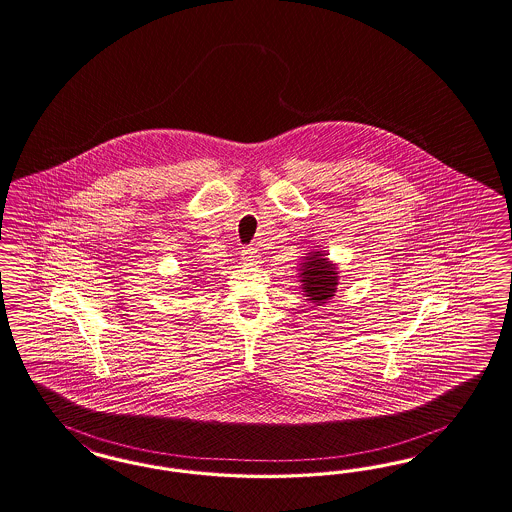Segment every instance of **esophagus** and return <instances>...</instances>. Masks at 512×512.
<instances>
[{"label": "esophagus", "instance_id": "esophagus-1", "mask_svg": "<svg viewBox=\"0 0 512 512\" xmlns=\"http://www.w3.org/2000/svg\"><path fill=\"white\" fill-rule=\"evenodd\" d=\"M242 259H244V265L257 266L261 263V253L257 251V247H247L242 251Z\"/></svg>", "mask_w": 512, "mask_h": 512}]
</instances>
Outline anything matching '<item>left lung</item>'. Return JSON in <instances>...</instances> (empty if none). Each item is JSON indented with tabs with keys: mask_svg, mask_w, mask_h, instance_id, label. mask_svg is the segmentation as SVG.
<instances>
[{
	"mask_svg": "<svg viewBox=\"0 0 512 512\" xmlns=\"http://www.w3.org/2000/svg\"><path fill=\"white\" fill-rule=\"evenodd\" d=\"M338 266L323 251H310L302 257L299 266V282L302 295L310 304L323 306L333 299L338 287Z\"/></svg>",
	"mask_w": 512,
	"mask_h": 512,
	"instance_id": "obj_1",
	"label": "left lung"
}]
</instances>
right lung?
<instances>
[{"label":"right lung","mask_w":512,"mask_h":512,"mask_svg":"<svg viewBox=\"0 0 512 512\" xmlns=\"http://www.w3.org/2000/svg\"><path fill=\"white\" fill-rule=\"evenodd\" d=\"M194 278H196V276H194Z\"/></svg>","instance_id":"1"}]
</instances>
